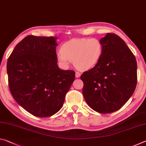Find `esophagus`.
I'll use <instances>...</instances> for the list:
<instances>
[{
	"label": "esophagus",
	"instance_id": "obj_1",
	"mask_svg": "<svg viewBox=\"0 0 146 146\" xmlns=\"http://www.w3.org/2000/svg\"><path fill=\"white\" fill-rule=\"evenodd\" d=\"M75 76H76V78H79L80 76V73L79 72H76L75 73Z\"/></svg>",
	"mask_w": 146,
	"mask_h": 146
}]
</instances>
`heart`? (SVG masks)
Masks as SVG:
<instances>
[{"mask_svg": "<svg viewBox=\"0 0 146 146\" xmlns=\"http://www.w3.org/2000/svg\"><path fill=\"white\" fill-rule=\"evenodd\" d=\"M103 46L97 38H75L66 42L56 53L62 65L68 66L71 61L81 71L88 70L97 64L102 56Z\"/></svg>", "mask_w": 146, "mask_h": 146, "instance_id": "1", "label": "heart"}]
</instances>
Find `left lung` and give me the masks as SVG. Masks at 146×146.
<instances>
[{"instance_id": "8db88e82", "label": "left lung", "mask_w": 146, "mask_h": 146, "mask_svg": "<svg viewBox=\"0 0 146 146\" xmlns=\"http://www.w3.org/2000/svg\"><path fill=\"white\" fill-rule=\"evenodd\" d=\"M103 46L98 62L80 76L86 103L95 111H116L134 93L137 64L130 49L120 36L107 33L100 40Z\"/></svg>"}]
</instances>
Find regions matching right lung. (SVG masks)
<instances>
[{
  "label": "right lung",
  "instance_id": "add662e5",
  "mask_svg": "<svg viewBox=\"0 0 146 146\" xmlns=\"http://www.w3.org/2000/svg\"><path fill=\"white\" fill-rule=\"evenodd\" d=\"M55 36L28 35L17 44L7 62L9 88L19 104L31 115L47 117L62 107L75 71L57 65Z\"/></svg>",
  "mask_w": 146,
  "mask_h": 146
}]
</instances>
